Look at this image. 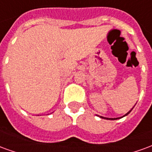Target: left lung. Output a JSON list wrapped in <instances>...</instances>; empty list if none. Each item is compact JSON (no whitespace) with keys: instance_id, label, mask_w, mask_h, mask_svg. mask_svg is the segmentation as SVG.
Instances as JSON below:
<instances>
[{"instance_id":"left-lung-1","label":"left lung","mask_w":152,"mask_h":152,"mask_svg":"<svg viewBox=\"0 0 152 152\" xmlns=\"http://www.w3.org/2000/svg\"><path fill=\"white\" fill-rule=\"evenodd\" d=\"M131 110H129V112L127 113V114H125V115H124L123 116V117H124V116H126V115H129V113H130V112H131ZM100 117H101V118H102V119H110V120H115V119H119V118H114V119H113V118H105V117H102V116H100ZM120 118H122V117H120Z\"/></svg>"}]
</instances>
